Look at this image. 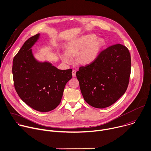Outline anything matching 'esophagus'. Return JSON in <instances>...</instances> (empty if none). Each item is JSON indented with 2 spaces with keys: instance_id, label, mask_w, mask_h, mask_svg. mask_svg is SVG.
<instances>
[{
  "instance_id": "esophagus-1",
  "label": "esophagus",
  "mask_w": 151,
  "mask_h": 151,
  "mask_svg": "<svg viewBox=\"0 0 151 151\" xmlns=\"http://www.w3.org/2000/svg\"><path fill=\"white\" fill-rule=\"evenodd\" d=\"M72 74H73V77H75L76 76V71L74 70H73V71H72Z\"/></svg>"
}]
</instances>
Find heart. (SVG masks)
<instances>
[{
  "instance_id": "b5f03b06",
  "label": "heart",
  "mask_w": 151,
  "mask_h": 151,
  "mask_svg": "<svg viewBox=\"0 0 151 151\" xmlns=\"http://www.w3.org/2000/svg\"><path fill=\"white\" fill-rule=\"evenodd\" d=\"M93 34L81 36L70 40L67 45L66 52L61 54V58L65 63L72 62V56L77 53L76 61L80 65H88L98 58L105 42L103 39H96Z\"/></svg>"
}]
</instances>
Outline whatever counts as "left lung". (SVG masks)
<instances>
[{
	"label": "left lung",
	"mask_w": 151,
	"mask_h": 151,
	"mask_svg": "<svg viewBox=\"0 0 151 151\" xmlns=\"http://www.w3.org/2000/svg\"><path fill=\"white\" fill-rule=\"evenodd\" d=\"M131 71L128 49L117 44L101 52L92 64L76 73L84 101L96 108L108 107L126 92Z\"/></svg>",
	"instance_id": "left-lung-1"
}]
</instances>
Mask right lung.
<instances>
[{"label": "right lung", "instance_id": "obj_1", "mask_svg": "<svg viewBox=\"0 0 151 151\" xmlns=\"http://www.w3.org/2000/svg\"><path fill=\"white\" fill-rule=\"evenodd\" d=\"M40 34L29 38L13 60L12 74L16 91L27 105L40 112H49L60 104L72 69L59 70L49 61H40L32 47Z\"/></svg>", "mask_w": 151, "mask_h": 151}]
</instances>
